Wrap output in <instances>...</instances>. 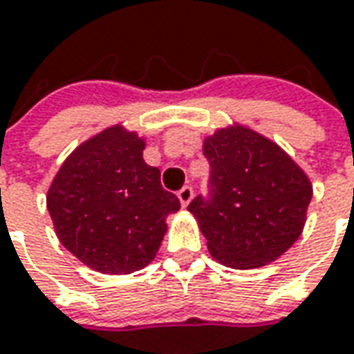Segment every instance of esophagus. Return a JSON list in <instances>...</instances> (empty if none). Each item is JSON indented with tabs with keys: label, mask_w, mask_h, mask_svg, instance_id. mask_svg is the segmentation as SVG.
<instances>
[{
	"label": "esophagus",
	"mask_w": 354,
	"mask_h": 354,
	"mask_svg": "<svg viewBox=\"0 0 354 354\" xmlns=\"http://www.w3.org/2000/svg\"><path fill=\"white\" fill-rule=\"evenodd\" d=\"M192 198H194V189H192V186H184V188L178 192V200H180V203H182L184 207L192 201Z\"/></svg>",
	"instance_id": "1"
}]
</instances>
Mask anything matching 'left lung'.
<instances>
[{"mask_svg": "<svg viewBox=\"0 0 354 354\" xmlns=\"http://www.w3.org/2000/svg\"><path fill=\"white\" fill-rule=\"evenodd\" d=\"M209 189L189 201L212 257L231 268L276 261L299 237L311 184L274 142L245 127L217 131L203 142Z\"/></svg>", "mask_w": 354, "mask_h": 354, "instance_id": "obj_1", "label": "left lung"}]
</instances>
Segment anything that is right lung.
<instances>
[{
    "instance_id": "1",
    "label": "right lung",
    "mask_w": 354,
    "mask_h": 354,
    "mask_svg": "<svg viewBox=\"0 0 354 354\" xmlns=\"http://www.w3.org/2000/svg\"><path fill=\"white\" fill-rule=\"evenodd\" d=\"M145 140L109 127L80 145L46 196L56 235L78 261L104 274H131L153 261L166 217L180 200L142 160Z\"/></svg>"
}]
</instances>
